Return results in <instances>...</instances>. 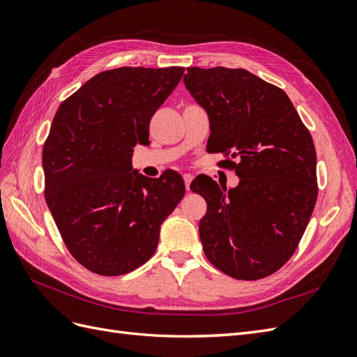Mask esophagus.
<instances>
[{
  "label": "esophagus",
  "instance_id": "1",
  "mask_svg": "<svg viewBox=\"0 0 357 357\" xmlns=\"http://www.w3.org/2000/svg\"><path fill=\"white\" fill-rule=\"evenodd\" d=\"M192 181V176L191 175H183V182H185V190L190 191V183Z\"/></svg>",
  "mask_w": 357,
  "mask_h": 357
}]
</instances>
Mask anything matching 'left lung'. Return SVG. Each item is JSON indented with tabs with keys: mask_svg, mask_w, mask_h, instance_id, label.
I'll return each instance as SVG.
<instances>
[{
	"mask_svg": "<svg viewBox=\"0 0 357 357\" xmlns=\"http://www.w3.org/2000/svg\"><path fill=\"white\" fill-rule=\"evenodd\" d=\"M183 83L208 112V151L240 178L228 190L209 176L191 182L208 203L204 255L234 279L267 278L294 255L314 209L313 137L284 91L246 70L187 68Z\"/></svg>",
	"mask_w": 357,
	"mask_h": 357,
	"instance_id": "1",
	"label": "left lung"
}]
</instances>
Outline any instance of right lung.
I'll return each mask as SVG.
<instances>
[{"label": "right lung", "mask_w": 357, "mask_h": 357, "mask_svg": "<svg viewBox=\"0 0 357 357\" xmlns=\"http://www.w3.org/2000/svg\"><path fill=\"white\" fill-rule=\"evenodd\" d=\"M183 71H103L56 112L43 148L44 197L68 250L91 273L121 275L145 264L185 194L174 170L153 179L132 167L133 148L149 144V121Z\"/></svg>", "instance_id": "1"}]
</instances>
